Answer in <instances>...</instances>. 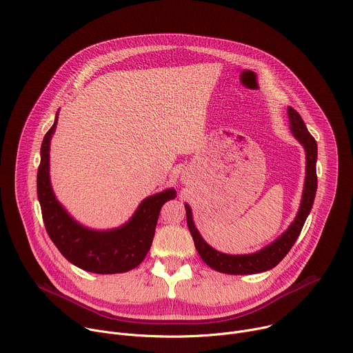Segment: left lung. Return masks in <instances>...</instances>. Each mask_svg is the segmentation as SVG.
I'll return each mask as SVG.
<instances>
[{
  "label": "left lung",
  "instance_id": "obj_1",
  "mask_svg": "<svg viewBox=\"0 0 353 353\" xmlns=\"http://www.w3.org/2000/svg\"><path fill=\"white\" fill-rule=\"evenodd\" d=\"M288 116L290 123V131L293 137L303 145L306 150V179H305V188L303 195H301V203L299 212L294 218V221L290 223V226L283 232L275 241L268 244L267 247L261 248L257 253L253 254H243V256H230L221 253L212 248L196 230L191 208L188 204H185V215H187V226L192 236L195 248L198 251L199 257L203 261L211 267L212 270L229 274V275H248V274H259L268 270H272L276 267L283 257L289 253V250L297 240L303 225L312 211L314 196L317 191V173H316V162H317V142L312 137V134L307 131V127L300 117V114L292 109L288 108Z\"/></svg>",
  "mask_w": 353,
  "mask_h": 353
}]
</instances>
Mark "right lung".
<instances>
[{
  "label": "right lung",
  "instance_id": "1",
  "mask_svg": "<svg viewBox=\"0 0 353 353\" xmlns=\"http://www.w3.org/2000/svg\"><path fill=\"white\" fill-rule=\"evenodd\" d=\"M56 125L57 117L43 138L37 169V198L50 239L71 264L83 271L120 274L134 270L152 245L161 208L176 198V190L168 188L145 198L132 218L117 229L92 230L82 226L63 208L50 184L48 152Z\"/></svg>",
  "mask_w": 353,
  "mask_h": 353
}]
</instances>
